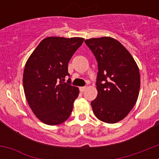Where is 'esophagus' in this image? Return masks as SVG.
<instances>
[{"instance_id": "1", "label": "esophagus", "mask_w": 159, "mask_h": 159, "mask_svg": "<svg viewBox=\"0 0 159 159\" xmlns=\"http://www.w3.org/2000/svg\"><path fill=\"white\" fill-rule=\"evenodd\" d=\"M86 87H80V91L81 92H84V91L86 90Z\"/></svg>"}]
</instances>
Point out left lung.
I'll use <instances>...</instances> for the list:
<instances>
[{
    "label": "left lung",
    "mask_w": 159,
    "mask_h": 159,
    "mask_svg": "<svg viewBox=\"0 0 159 159\" xmlns=\"http://www.w3.org/2000/svg\"><path fill=\"white\" fill-rule=\"evenodd\" d=\"M84 42L93 52L99 70L92 110L101 121L116 123L136 103L140 88L139 67L127 48L114 38H92Z\"/></svg>",
    "instance_id": "obj_1"
}]
</instances>
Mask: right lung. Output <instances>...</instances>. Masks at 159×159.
I'll return each instance as SVG.
<instances>
[{
  "instance_id": "obj_1",
  "label": "right lung",
  "mask_w": 159,
  "mask_h": 159,
  "mask_svg": "<svg viewBox=\"0 0 159 159\" xmlns=\"http://www.w3.org/2000/svg\"><path fill=\"white\" fill-rule=\"evenodd\" d=\"M81 37L50 36L41 40L25 64L23 86L32 112L48 125L66 121L78 97L79 88L71 86L67 64L84 42Z\"/></svg>"
}]
</instances>
